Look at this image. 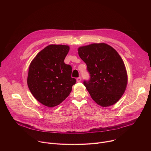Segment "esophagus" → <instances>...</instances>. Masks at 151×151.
I'll list each match as a JSON object with an SVG mask.
<instances>
[{"instance_id":"obj_1","label":"esophagus","mask_w":151,"mask_h":151,"mask_svg":"<svg viewBox=\"0 0 151 151\" xmlns=\"http://www.w3.org/2000/svg\"><path fill=\"white\" fill-rule=\"evenodd\" d=\"M81 79H82L81 77H79V78H78L76 79V81H77L78 82H79L81 81Z\"/></svg>"}]
</instances>
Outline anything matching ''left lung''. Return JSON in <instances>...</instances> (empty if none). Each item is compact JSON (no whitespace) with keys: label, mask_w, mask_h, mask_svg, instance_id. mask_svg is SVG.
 <instances>
[{"label":"left lung","mask_w":151,"mask_h":151,"mask_svg":"<svg viewBox=\"0 0 151 151\" xmlns=\"http://www.w3.org/2000/svg\"><path fill=\"white\" fill-rule=\"evenodd\" d=\"M78 50L90 74V80L83 84L93 100L102 107L116 103L128 82L124 63L118 52L105 43L80 47Z\"/></svg>","instance_id":"left-lung-1"}]
</instances>
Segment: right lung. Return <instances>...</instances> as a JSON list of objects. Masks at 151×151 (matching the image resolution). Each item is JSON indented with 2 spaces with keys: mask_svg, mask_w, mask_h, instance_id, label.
Instances as JSON below:
<instances>
[{
  "mask_svg": "<svg viewBox=\"0 0 151 151\" xmlns=\"http://www.w3.org/2000/svg\"><path fill=\"white\" fill-rule=\"evenodd\" d=\"M69 49L68 45H50L29 66L28 87L34 97L47 107H53L65 100L76 82L71 76V66L64 62Z\"/></svg>",
  "mask_w": 151,
  "mask_h": 151,
  "instance_id": "right-lung-1",
  "label": "right lung"
}]
</instances>
